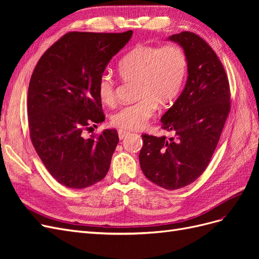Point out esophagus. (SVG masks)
Wrapping results in <instances>:
<instances>
[{
	"instance_id": "obj_1",
	"label": "esophagus",
	"mask_w": 259,
	"mask_h": 259,
	"mask_svg": "<svg viewBox=\"0 0 259 259\" xmlns=\"http://www.w3.org/2000/svg\"><path fill=\"white\" fill-rule=\"evenodd\" d=\"M117 134H119V138L123 139L125 136H127L130 133L127 131H123V130H119L117 131Z\"/></svg>"
}]
</instances>
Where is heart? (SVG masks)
Segmentation results:
<instances>
[{
	"instance_id": "b5f03b06",
	"label": "heart",
	"mask_w": 259,
	"mask_h": 259,
	"mask_svg": "<svg viewBox=\"0 0 259 259\" xmlns=\"http://www.w3.org/2000/svg\"><path fill=\"white\" fill-rule=\"evenodd\" d=\"M121 79L136 82L134 104L120 108L111 115L114 126L137 131L154 114L156 105H170L182 91L188 70L187 55L177 45H138L122 58L117 66ZM115 81L103 73L97 81V94L106 105L115 101Z\"/></svg>"
}]
</instances>
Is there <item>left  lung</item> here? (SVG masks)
<instances>
[{
  "instance_id": "left-lung-1",
  "label": "left lung",
  "mask_w": 259,
  "mask_h": 259,
  "mask_svg": "<svg viewBox=\"0 0 259 259\" xmlns=\"http://www.w3.org/2000/svg\"><path fill=\"white\" fill-rule=\"evenodd\" d=\"M168 38L188 59L185 89L161 117L162 128L174 136L142 135L139 163L150 182L176 190L206 169L230 112V88L222 61L202 37L184 31Z\"/></svg>"
}]
</instances>
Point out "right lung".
I'll return each instance as SVG.
<instances>
[{
  "label": "right lung",
  "mask_w": 259,
  "mask_h": 259,
  "mask_svg": "<svg viewBox=\"0 0 259 259\" xmlns=\"http://www.w3.org/2000/svg\"><path fill=\"white\" fill-rule=\"evenodd\" d=\"M121 33L68 32L46 51L28 89L30 138L50 174L61 185L83 189L109 170L119 143L115 130L84 138L105 121L97 81L132 37Z\"/></svg>",
  "instance_id": "obj_1"
}]
</instances>
